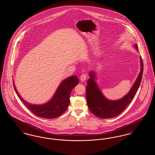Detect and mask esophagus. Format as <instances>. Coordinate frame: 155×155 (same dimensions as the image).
Listing matches in <instances>:
<instances>
[{
	"label": "esophagus",
	"mask_w": 155,
	"mask_h": 155,
	"mask_svg": "<svg viewBox=\"0 0 155 155\" xmlns=\"http://www.w3.org/2000/svg\"><path fill=\"white\" fill-rule=\"evenodd\" d=\"M87 79V75L86 74H82L80 76V80L81 81H85Z\"/></svg>",
	"instance_id": "esophagus-1"
}]
</instances>
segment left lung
Masks as SVG:
<instances>
[{
    "instance_id": "8db88e82",
    "label": "left lung",
    "mask_w": 155,
    "mask_h": 155,
    "mask_svg": "<svg viewBox=\"0 0 155 155\" xmlns=\"http://www.w3.org/2000/svg\"><path fill=\"white\" fill-rule=\"evenodd\" d=\"M134 48L138 51L137 45H134ZM140 63V72L131 88L125 96L118 100H110L104 96L96 83V70L89 71V79L86 87V97L89 109L92 113L99 118H112L118 116L133 101L140 85L143 71L141 57Z\"/></svg>"
}]
</instances>
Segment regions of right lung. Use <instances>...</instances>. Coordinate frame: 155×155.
<instances>
[{
  "instance_id": "right-lung-1",
  "label": "right lung",
  "mask_w": 155,
  "mask_h": 155,
  "mask_svg": "<svg viewBox=\"0 0 155 155\" xmlns=\"http://www.w3.org/2000/svg\"><path fill=\"white\" fill-rule=\"evenodd\" d=\"M79 80L77 75H73L64 79L60 84L54 94L47 102L36 104H31L25 101L15 86H13L17 95L25 106L37 116L44 118H54L61 115L66 110L70 104V95L72 89L78 84Z\"/></svg>"
}]
</instances>
